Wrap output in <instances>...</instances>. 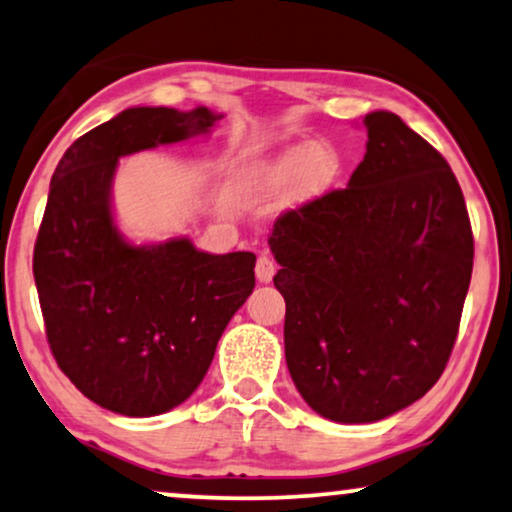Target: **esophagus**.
<instances>
[{"label":"esophagus","mask_w":512,"mask_h":512,"mask_svg":"<svg viewBox=\"0 0 512 512\" xmlns=\"http://www.w3.org/2000/svg\"><path fill=\"white\" fill-rule=\"evenodd\" d=\"M274 272H277V265H274V261L270 256H258V261H256V279L261 281V284H270L272 281V277H274Z\"/></svg>","instance_id":"1"}]
</instances>
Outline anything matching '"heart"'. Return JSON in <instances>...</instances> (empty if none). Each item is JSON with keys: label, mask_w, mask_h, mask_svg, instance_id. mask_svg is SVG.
Returning <instances> with one entry per match:
<instances>
[{"label": "heart", "mask_w": 512, "mask_h": 512, "mask_svg": "<svg viewBox=\"0 0 512 512\" xmlns=\"http://www.w3.org/2000/svg\"><path fill=\"white\" fill-rule=\"evenodd\" d=\"M342 173L339 152L328 143H298L256 170L258 187L286 191L295 187L300 198H314L328 191Z\"/></svg>", "instance_id": "b5f03b06"}]
</instances>
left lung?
<instances>
[{
  "label": "left lung",
  "instance_id": "obj_1",
  "mask_svg": "<svg viewBox=\"0 0 512 512\" xmlns=\"http://www.w3.org/2000/svg\"><path fill=\"white\" fill-rule=\"evenodd\" d=\"M346 189L274 221L295 388L318 416L360 425L416 402L446 369L473 270V233L448 161L395 113L362 120Z\"/></svg>",
  "mask_w": 512,
  "mask_h": 512
}]
</instances>
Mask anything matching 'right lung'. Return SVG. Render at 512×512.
I'll return each mask as SVG.
<instances>
[{"label": "right lung", "instance_id": "obj_1", "mask_svg": "<svg viewBox=\"0 0 512 512\" xmlns=\"http://www.w3.org/2000/svg\"><path fill=\"white\" fill-rule=\"evenodd\" d=\"M207 108H127L80 136L50 180L34 281L57 365L87 399L131 418L182 404L221 332L254 291L251 251L214 256L191 240L131 244L117 231V161L207 133Z\"/></svg>", "mask_w": 512, "mask_h": 512}]
</instances>
